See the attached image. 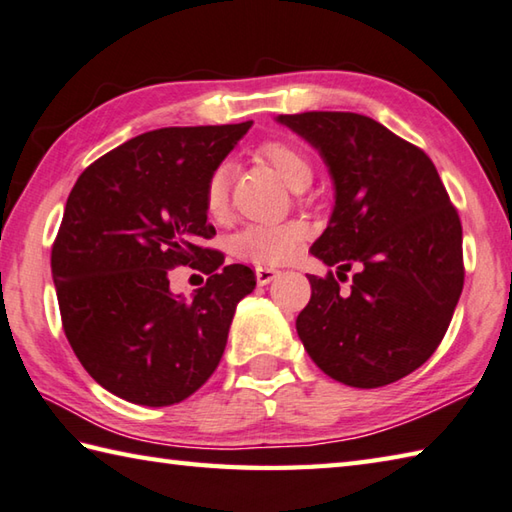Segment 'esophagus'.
<instances>
[{
  "label": "esophagus",
  "instance_id": "obj_1",
  "mask_svg": "<svg viewBox=\"0 0 512 512\" xmlns=\"http://www.w3.org/2000/svg\"><path fill=\"white\" fill-rule=\"evenodd\" d=\"M255 277H257V284H259V286H266V284L273 282V279L279 277V270L259 266V268H255Z\"/></svg>",
  "mask_w": 512,
  "mask_h": 512
}]
</instances>
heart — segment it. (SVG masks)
<instances>
[{
  "label": "heart",
  "instance_id": "b5f03b06",
  "mask_svg": "<svg viewBox=\"0 0 512 512\" xmlns=\"http://www.w3.org/2000/svg\"><path fill=\"white\" fill-rule=\"evenodd\" d=\"M257 155L275 170L279 179L290 190H304L313 182V166L302 150L286 142H266L257 148ZM228 177L230 170L226 164L217 166L210 173L204 202L206 210L213 217H222L228 206ZM306 235V228L297 222L279 226H248L235 237V250L244 259L257 264H284L293 259L299 244Z\"/></svg>",
  "mask_w": 512,
  "mask_h": 512
}]
</instances>
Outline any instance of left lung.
Listing matches in <instances>:
<instances>
[{
  "label": "left lung",
  "instance_id": "8db88e82",
  "mask_svg": "<svg viewBox=\"0 0 512 512\" xmlns=\"http://www.w3.org/2000/svg\"><path fill=\"white\" fill-rule=\"evenodd\" d=\"M324 159L335 206L310 253L350 293L310 275L297 335L335 382L379 388L413 373L446 335L464 288L462 224L435 164L375 119L357 113L279 115Z\"/></svg>",
  "mask_w": 512,
  "mask_h": 512
}]
</instances>
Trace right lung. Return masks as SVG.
<instances>
[{"instance_id":"right-lung-1","label":"right lung","mask_w":512,"mask_h":512,"mask_svg":"<svg viewBox=\"0 0 512 512\" xmlns=\"http://www.w3.org/2000/svg\"><path fill=\"white\" fill-rule=\"evenodd\" d=\"M250 126L150 130L99 157L70 190L50 257L64 333L86 373L130 404L170 406L202 388L257 284L248 266H224L199 246L215 235L208 177ZM175 265H199L207 286L175 296Z\"/></svg>"}]
</instances>
